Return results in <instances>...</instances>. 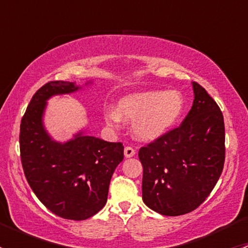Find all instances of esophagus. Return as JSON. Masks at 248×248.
I'll return each mask as SVG.
<instances>
[{
    "label": "esophagus",
    "mask_w": 248,
    "mask_h": 248,
    "mask_svg": "<svg viewBox=\"0 0 248 248\" xmlns=\"http://www.w3.org/2000/svg\"><path fill=\"white\" fill-rule=\"evenodd\" d=\"M133 156H136V150L131 146L124 147V157L129 158V157H133Z\"/></svg>",
    "instance_id": "obj_1"
}]
</instances>
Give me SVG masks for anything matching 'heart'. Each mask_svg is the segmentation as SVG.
I'll use <instances>...</instances> for the list:
<instances>
[{"instance_id":"1","label":"heart","mask_w":248,"mask_h":248,"mask_svg":"<svg viewBox=\"0 0 248 248\" xmlns=\"http://www.w3.org/2000/svg\"><path fill=\"white\" fill-rule=\"evenodd\" d=\"M184 97L176 90L146 91L129 94L119 102L117 110L106 114L110 127L133 121V133L140 140H154L163 136L176 122L184 110Z\"/></svg>"}]
</instances>
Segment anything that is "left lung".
I'll use <instances>...</instances> for the list:
<instances>
[{
	"label": "left lung",
	"instance_id": "left-lung-1",
	"mask_svg": "<svg viewBox=\"0 0 248 248\" xmlns=\"http://www.w3.org/2000/svg\"><path fill=\"white\" fill-rule=\"evenodd\" d=\"M193 106L176 128L140 147L142 201L164 216L196 210L209 197L224 166L221 109L198 82Z\"/></svg>",
	"mask_w": 248,
	"mask_h": 248
}]
</instances>
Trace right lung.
I'll list each match as a JSON object with an SVG mask.
<instances>
[{
  "instance_id": "obj_1",
  "label": "right lung",
  "mask_w": 248,
  "mask_h": 248,
  "mask_svg": "<svg viewBox=\"0 0 248 248\" xmlns=\"http://www.w3.org/2000/svg\"><path fill=\"white\" fill-rule=\"evenodd\" d=\"M76 82L49 81L32 97L20 124V157L27 182L52 214L82 221L103 209L110 180L124 159L121 142L79 132L66 142L52 140L43 124L46 101L79 90Z\"/></svg>"
}]
</instances>
